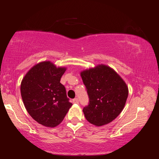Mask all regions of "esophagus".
Returning <instances> with one entry per match:
<instances>
[{"label": "esophagus", "mask_w": 159, "mask_h": 159, "mask_svg": "<svg viewBox=\"0 0 159 159\" xmlns=\"http://www.w3.org/2000/svg\"><path fill=\"white\" fill-rule=\"evenodd\" d=\"M72 102H73L74 103H79V100L78 98H74L73 100H72Z\"/></svg>", "instance_id": "34e87169"}]
</instances>
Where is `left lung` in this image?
<instances>
[{
  "label": "left lung",
  "instance_id": "1",
  "mask_svg": "<svg viewBox=\"0 0 159 159\" xmlns=\"http://www.w3.org/2000/svg\"><path fill=\"white\" fill-rule=\"evenodd\" d=\"M89 97L83 112L88 121L96 126L109 123L121 113L128 97V88L116 72L99 65L81 73Z\"/></svg>",
  "mask_w": 159,
  "mask_h": 159
}]
</instances>
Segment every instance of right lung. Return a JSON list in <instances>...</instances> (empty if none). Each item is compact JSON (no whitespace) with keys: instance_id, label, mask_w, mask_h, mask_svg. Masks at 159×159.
Listing matches in <instances>:
<instances>
[{"instance_id":"1","label":"right lung","mask_w":159,"mask_h":159,"mask_svg":"<svg viewBox=\"0 0 159 159\" xmlns=\"http://www.w3.org/2000/svg\"><path fill=\"white\" fill-rule=\"evenodd\" d=\"M66 68H56L50 61L36 64L23 78L20 91L30 116L42 125L55 127L63 121L72 103L60 79Z\"/></svg>"}]
</instances>
